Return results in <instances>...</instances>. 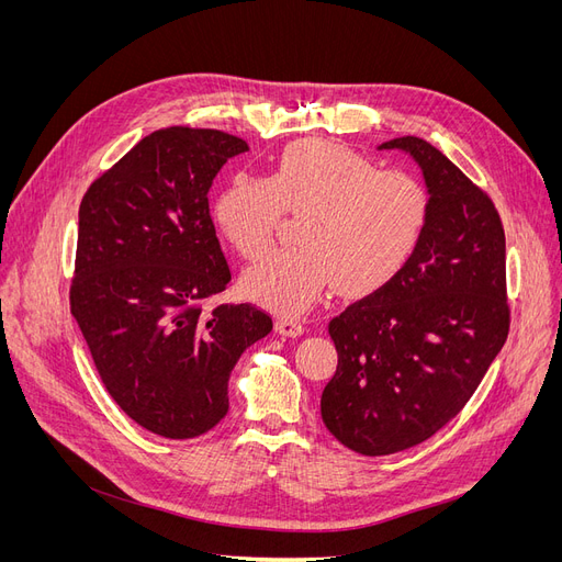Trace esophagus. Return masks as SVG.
Wrapping results in <instances>:
<instances>
[{"mask_svg":"<svg viewBox=\"0 0 562 562\" xmlns=\"http://www.w3.org/2000/svg\"><path fill=\"white\" fill-rule=\"evenodd\" d=\"M276 330L282 337H301L305 333V326H303L301 321H296V318H280L276 323Z\"/></svg>","mask_w":562,"mask_h":562,"instance_id":"34e87169","label":"esophagus"}]
</instances>
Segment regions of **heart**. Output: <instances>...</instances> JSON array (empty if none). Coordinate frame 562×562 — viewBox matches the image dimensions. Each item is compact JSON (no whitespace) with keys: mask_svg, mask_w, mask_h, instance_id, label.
<instances>
[{"mask_svg":"<svg viewBox=\"0 0 562 562\" xmlns=\"http://www.w3.org/2000/svg\"><path fill=\"white\" fill-rule=\"evenodd\" d=\"M282 212L301 214L293 229L299 246L259 255L241 276V291L296 316L330 280L369 291L394 278L422 241L428 191L409 172L310 138L286 145L269 177H229L212 206L223 239L244 257L269 244Z\"/></svg>","mask_w":562,"mask_h":562,"instance_id":"obj_1","label":"heart"}]
</instances>
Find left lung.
I'll return each mask as SVG.
<instances>
[{
    "label": "left lung",
    "mask_w": 562,
    "mask_h": 562,
    "mask_svg": "<svg viewBox=\"0 0 562 562\" xmlns=\"http://www.w3.org/2000/svg\"><path fill=\"white\" fill-rule=\"evenodd\" d=\"M378 150L422 168L428 221L403 269L328 326L339 364L321 394V417L362 456L405 451L447 426L510 326L506 234L492 200L424 138H392Z\"/></svg>",
    "instance_id": "1"
}]
</instances>
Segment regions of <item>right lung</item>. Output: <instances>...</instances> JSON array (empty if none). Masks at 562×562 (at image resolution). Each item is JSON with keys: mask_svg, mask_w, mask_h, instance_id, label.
<instances>
[{"mask_svg": "<svg viewBox=\"0 0 562 562\" xmlns=\"http://www.w3.org/2000/svg\"><path fill=\"white\" fill-rule=\"evenodd\" d=\"M248 143L168 127L138 140L79 206L72 316L111 398L168 439L212 430L244 350L273 330L252 305L202 312L232 280L210 189Z\"/></svg>", "mask_w": 562, "mask_h": 562, "instance_id": "1", "label": "right lung"}]
</instances>
